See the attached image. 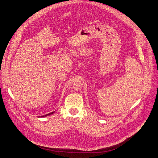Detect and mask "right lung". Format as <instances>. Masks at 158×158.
<instances>
[{
    "label": "right lung",
    "mask_w": 158,
    "mask_h": 158,
    "mask_svg": "<svg viewBox=\"0 0 158 158\" xmlns=\"http://www.w3.org/2000/svg\"><path fill=\"white\" fill-rule=\"evenodd\" d=\"M52 113H54V112H52V113H49V114H45V115H44V116H41V117H45V116H48V115H50V114H52Z\"/></svg>",
    "instance_id": "add662e5"
}]
</instances>
